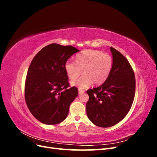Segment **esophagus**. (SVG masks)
Here are the masks:
<instances>
[{"instance_id": "esophagus-1", "label": "esophagus", "mask_w": 157, "mask_h": 157, "mask_svg": "<svg viewBox=\"0 0 157 157\" xmlns=\"http://www.w3.org/2000/svg\"><path fill=\"white\" fill-rule=\"evenodd\" d=\"M84 92V91L83 90H81V89H78V94H83Z\"/></svg>"}]
</instances>
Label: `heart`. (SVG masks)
<instances>
[{
  "label": "heart",
  "mask_w": 157,
  "mask_h": 157,
  "mask_svg": "<svg viewBox=\"0 0 157 157\" xmlns=\"http://www.w3.org/2000/svg\"><path fill=\"white\" fill-rule=\"evenodd\" d=\"M113 61L111 55L96 50H86L77 56L76 62L67 60L64 68L68 77L77 78L83 71V76L73 80L71 84L80 89L95 84L103 83L110 75Z\"/></svg>",
  "instance_id": "b5f03b06"
}]
</instances>
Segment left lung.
Returning a JSON list of instances; mask_svg holds the SVG:
<instances>
[{"mask_svg": "<svg viewBox=\"0 0 157 157\" xmlns=\"http://www.w3.org/2000/svg\"><path fill=\"white\" fill-rule=\"evenodd\" d=\"M113 67L101 86L87 90L86 113L93 124L107 128L117 124L129 112L134 101L136 79L130 63L121 52L111 47Z\"/></svg>", "mask_w": 157, "mask_h": 157, "instance_id": "obj_1", "label": "left lung"}]
</instances>
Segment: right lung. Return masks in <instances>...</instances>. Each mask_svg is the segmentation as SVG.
<instances>
[{"label": "right lung", "instance_id": "1", "mask_svg": "<svg viewBox=\"0 0 157 157\" xmlns=\"http://www.w3.org/2000/svg\"><path fill=\"white\" fill-rule=\"evenodd\" d=\"M79 52L72 46L51 44L33 59L25 84V99L32 115L42 123L59 124L67 117L78 89L69 87L65 63Z\"/></svg>", "mask_w": 157, "mask_h": 157}]
</instances>
